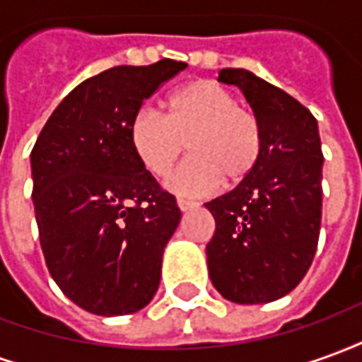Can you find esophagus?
<instances>
[{
    "mask_svg": "<svg viewBox=\"0 0 362 362\" xmlns=\"http://www.w3.org/2000/svg\"><path fill=\"white\" fill-rule=\"evenodd\" d=\"M176 204H178V207H180V211H189V209H194V207H196L194 202H189V199H182V197L176 199Z\"/></svg>",
    "mask_w": 362,
    "mask_h": 362,
    "instance_id": "34e87169",
    "label": "esophagus"
}]
</instances>
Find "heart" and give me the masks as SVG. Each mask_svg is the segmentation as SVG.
<instances>
[{
  "mask_svg": "<svg viewBox=\"0 0 362 362\" xmlns=\"http://www.w3.org/2000/svg\"><path fill=\"white\" fill-rule=\"evenodd\" d=\"M189 157L166 186L182 196L209 194L225 180L236 184L254 170L264 134L258 116L209 79L188 83L166 100V116L141 108L129 122V143L139 165L155 178L170 173L184 151Z\"/></svg>",
  "mask_w": 362,
  "mask_h": 362,
  "instance_id": "heart-1",
  "label": "heart"
}]
</instances>
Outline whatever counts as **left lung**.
I'll return each mask as SVG.
<instances>
[{
  "instance_id": "left-lung-1",
  "label": "left lung",
  "mask_w": 362,
  "mask_h": 362,
  "mask_svg": "<svg viewBox=\"0 0 362 362\" xmlns=\"http://www.w3.org/2000/svg\"><path fill=\"white\" fill-rule=\"evenodd\" d=\"M219 81L243 90L264 143L254 170L205 204L215 219L205 248L209 277L230 303H272L303 281L318 246L324 165L318 122L248 69H221Z\"/></svg>"
}]
</instances>
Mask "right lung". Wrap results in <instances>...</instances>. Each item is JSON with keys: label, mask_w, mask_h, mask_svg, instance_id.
Wrapping results in <instances>:
<instances>
[{"label": "right lung", "mask_w": 362, "mask_h": 362, "mask_svg": "<svg viewBox=\"0 0 362 362\" xmlns=\"http://www.w3.org/2000/svg\"><path fill=\"white\" fill-rule=\"evenodd\" d=\"M186 66H118L83 81L52 112L30 153L48 272L96 316L134 314L157 293L163 252L182 215L134 155L129 122Z\"/></svg>", "instance_id": "add662e5"}]
</instances>
